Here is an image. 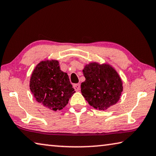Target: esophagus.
I'll list each match as a JSON object with an SVG mask.
<instances>
[{"instance_id": "1", "label": "esophagus", "mask_w": 156, "mask_h": 156, "mask_svg": "<svg viewBox=\"0 0 156 156\" xmlns=\"http://www.w3.org/2000/svg\"><path fill=\"white\" fill-rule=\"evenodd\" d=\"M73 88H74V89H75L76 91H80V84H75L74 85H73Z\"/></svg>"}]
</instances>
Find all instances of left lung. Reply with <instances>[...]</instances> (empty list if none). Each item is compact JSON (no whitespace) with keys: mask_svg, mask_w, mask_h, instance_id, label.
<instances>
[{"mask_svg":"<svg viewBox=\"0 0 156 156\" xmlns=\"http://www.w3.org/2000/svg\"><path fill=\"white\" fill-rule=\"evenodd\" d=\"M85 81L81 83V93L88 103L99 110H106L120 99L123 87L121 78L107 64L91 62L83 70Z\"/></svg>","mask_w":156,"mask_h":156,"instance_id":"obj_1","label":"left lung"}]
</instances>
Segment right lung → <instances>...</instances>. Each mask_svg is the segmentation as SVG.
I'll return each mask as SVG.
<instances>
[{"label": "right lung", "mask_w": 156, "mask_h": 156, "mask_svg": "<svg viewBox=\"0 0 156 156\" xmlns=\"http://www.w3.org/2000/svg\"><path fill=\"white\" fill-rule=\"evenodd\" d=\"M30 87L38 102L47 109L61 110L75 93L67 73L60 70L58 60L42 61L31 74Z\"/></svg>", "instance_id": "1"}]
</instances>
